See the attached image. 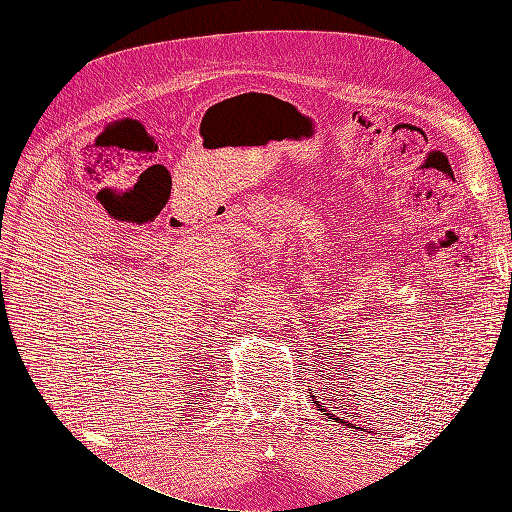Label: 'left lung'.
Masks as SVG:
<instances>
[{
	"instance_id": "1",
	"label": "left lung",
	"mask_w": 512,
	"mask_h": 512,
	"mask_svg": "<svg viewBox=\"0 0 512 512\" xmlns=\"http://www.w3.org/2000/svg\"><path fill=\"white\" fill-rule=\"evenodd\" d=\"M320 406V404H318ZM320 410H324V406H320ZM324 412H327V410H324ZM335 421H339V423H344V418H335Z\"/></svg>"
}]
</instances>
